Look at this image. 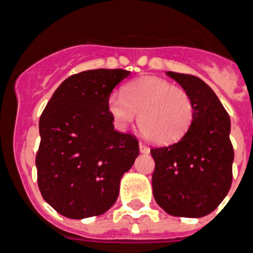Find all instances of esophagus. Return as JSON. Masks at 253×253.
I'll return each instance as SVG.
<instances>
[{"label":"esophagus","mask_w":253,"mask_h":253,"mask_svg":"<svg viewBox=\"0 0 253 253\" xmlns=\"http://www.w3.org/2000/svg\"><path fill=\"white\" fill-rule=\"evenodd\" d=\"M139 151L143 152V154H147V152L150 151L149 146H146L145 143H142V142H139Z\"/></svg>","instance_id":"esophagus-1"}]
</instances>
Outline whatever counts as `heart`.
I'll return each mask as SVG.
<instances>
[{"instance_id":"1","label":"heart","mask_w":253,"mask_h":253,"mask_svg":"<svg viewBox=\"0 0 253 253\" xmlns=\"http://www.w3.org/2000/svg\"><path fill=\"white\" fill-rule=\"evenodd\" d=\"M108 111L119 128H128L138 120L143 134L156 143L178 141L190 128L194 103L185 89L155 76L131 81L123 94L108 98Z\"/></svg>"}]
</instances>
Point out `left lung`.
Returning <instances> with one entry per match:
<instances>
[{"mask_svg": "<svg viewBox=\"0 0 253 253\" xmlns=\"http://www.w3.org/2000/svg\"><path fill=\"white\" fill-rule=\"evenodd\" d=\"M167 75L190 94L194 118L178 141L151 149L155 160L152 194L167 213L203 217L216 210L231 186L230 118L199 77L170 71Z\"/></svg>", "mask_w": 253, "mask_h": 253, "instance_id": "1", "label": "left lung"}]
</instances>
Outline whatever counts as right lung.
<instances>
[{
  "label": "right lung",
  "instance_id": "add662e5",
  "mask_svg": "<svg viewBox=\"0 0 253 253\" xmlns=\"http://www.w3.org/2000/svg\"><path fill=\"white\" fill-rule=\"evenodd\" d=\"M130 71H84L59 85L40 118L36 155L41 195L68 218L99 216L118 199L120 179L139 154L138 141L115 130L114 87Z\"/></svg>",
  "mask_w": 253,
  "mask_h": 253
}]
</instances>
